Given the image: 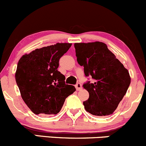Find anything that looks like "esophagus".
Listing matches in <instances>:
<instances>
[{"instance_id":"esophagus-1","label":"esophagus","mask_w":146,"mask_h":146,"mask_svg":"<svg viewBox=\"0 0 146 146\" xmlns=\"http://www.w3.org/2000/svg\"><path fill=\"white\" fill-rule=\"evenodd\" d=\"M76 88L77 90H81L82 89V85L80 83V82H78V83L76 85Z\"/></svg>"}]
</instances>
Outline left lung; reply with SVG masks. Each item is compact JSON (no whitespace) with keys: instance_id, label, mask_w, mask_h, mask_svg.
I'll return each instance as SVG.
<instances>
[{"instance_id":"obj_1","label":"left lung","mask_w":146,"mask_h":146,"mask_svg":"<svg viewBox=\"0 0 146 146\" xmlns=\"http://www.w3.org/2000/svg\"><path fill=\"white\" fill-rule=\"evenodd\" d=\"M77 61L93 83L84 84L89 92L85 110L95 116L112 114L131 83L129 71L103 42L75 43Z\"/></svg>"}]
</instances>
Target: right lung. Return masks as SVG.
<instances>
[{
  "label": "right lung",
  "instance_id": "right-lung-1",
  "mask_svg": "<svg viewBox=\"0 0 146 146\" xmlns=\"http://www.w3.org/2000/svg\"><path fill=\"white\" fill-rule=\"evenodd\" d=\"M71 45L57 43L36 48L19 60L16 82L22 98L35 114H58L66 98L76 91L73 85L65 83V76L58 70L60 58Z\"/></svg>",
  "mask_w": 146,
  "mask_h": 146
}]
</instances>
